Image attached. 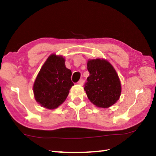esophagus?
<instances>
[{
  "label": "esophagus",
  "mask_w": 156,
  "mask_h": 156,
  "mask_svg": "<svg viewBox=\"0 0 156 156\" xmlns=\"http://www.w3.org/2000/svg\"><path fill=\"white\" fill-rule=\"evenodd\" d=\"M84 80H83V79H80V80H79V81L78 82V83L79 84H80V85H83V84H84Z\"/></svg>",
  "instance_id": "34e87169"
}]
</instances>
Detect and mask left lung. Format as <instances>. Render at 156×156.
<instances>
[{
    "mask_svg": "<svg viewBox=\"0 0 156 156\" xmlns=\"http://www.w3.org/2000/svg\"><path fill=\"white\" fill-rule=\"evenodd\" d=\"M89 77L84 89L96 106L109 107L119 99L121 84L114 68L105 60H90L87 62Z\"/></svg>",
    "mask_w": 156,
    "mask_h": 156,
    "instance_id": "8db88e82",
    "label": "left lung"
}]
</instances>
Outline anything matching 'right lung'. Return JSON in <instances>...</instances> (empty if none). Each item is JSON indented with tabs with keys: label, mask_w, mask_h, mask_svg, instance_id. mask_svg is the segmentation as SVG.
Segmentation results:
<instances>
[{
	"label": "right lung",
	"mask_w": 156,
	"mask_h": 156,
	"mask_svg": "<svg viewBox=\"0 0 156 156\" xmlns=\"http://www.w3.org/2000/svg\"><path fill=\"white\" fill-rule=\"evenodd\" d=\"M71 76L72 71L65 67V59L51 55L34 82L33 90L36 101L47 109H56L67 98L73 85Z\"/></svg>",
	"instance_id": "right-lung-1"
}]
</instances>
